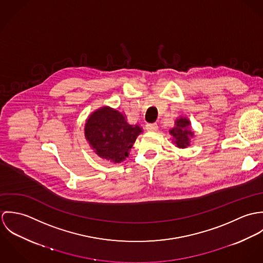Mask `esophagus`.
<instances>
[{
  "mask_svg": "<svg viewBox=\"0 0 263 263\" xmlns=\"http://www.w3.org/2000/svg\"><path fill=\"white\" fill-rule=\"evenodd\" d=\"M146 128H147L148 132H152V133L157 132L158 130V124L157 123H148L146 125Z\"/></svg>",
  "mask_w": 263,
  "mask_h": 263,
  "instance_id": "esophagus-1",
  "label": "esophagus"
}]
</instances>
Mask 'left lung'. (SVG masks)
<instances>
[{"instance_id": "8db88e82", "label": "left lung", "mask_w": 263, "mask_h": 263, "mask_svg": "<svg viewBox=\"0 0 263 263\" xmlns=\"http://www.w3.org/2000/svg\"><path fill=\"white\" fill-rule=\"evenodd\" d=\"M172 136V143L179 149H185L190 146V140L194 137V132L187 117L179 116L175 120V126L169 129Z\"/></svg>"}]
</instances>
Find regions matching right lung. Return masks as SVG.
<instances>
[{
  "label": "right lung",
  "mask_w": 263,
  "mask_h": 263,
  "mask_svg": "<svg viewBox=\"0 0 263 263\" xmlns=\"http://www.w3.org/2000/svg\"><path fill=\"white\" fill-rule=\"evenodd\" d=\"M84 132L94 153L116 164L128 157L143 128L139 124H129L124 113L102 106L88 116Z\"/></svg>",
  "instance_id": "obj_1"
}]
</instances>
